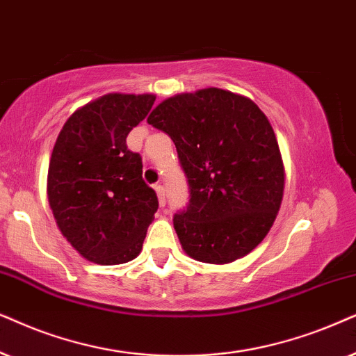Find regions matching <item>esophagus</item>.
I'll return each mask as SVG.
<instances>
[{
    "instance_id": "esophagus-1",
    "label": "esophagus",
    "mask_w": 356,
    "mask_h": 356,
    "mask_svg": "<svg viewBox=\"0 0 356 356\" xmlns=\"http://www.w3.org/2000/svg\"><path fill=\"white\" fill-rule=\"evenodd\" d=\"M154 191H156V193H158L159 205L164 207L165 205V188L163 186H154Z\"/></svg>"
}]
</instances>
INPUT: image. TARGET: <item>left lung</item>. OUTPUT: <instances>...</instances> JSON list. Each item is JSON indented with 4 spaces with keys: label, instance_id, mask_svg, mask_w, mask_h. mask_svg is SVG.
<instances>
[{
    "label": "left lung",
    "instance_id": "8db88e82",
    "mask_svg": "<svg viewBox=\"0 0 356 356\" xmlns=\"http://www.w3.org/2000/svg\"><path fill=\"white\" fill-rule=\"evenodd\" d=\"M148 123L170 136L191 200L174 215L188 257L229 264L257 248L280 210L285 168L265 113L231 91L207 88L165 99Z\"/></svg>",
    "mask_w": 356,
    "mask_h": 356
}]
</instances>
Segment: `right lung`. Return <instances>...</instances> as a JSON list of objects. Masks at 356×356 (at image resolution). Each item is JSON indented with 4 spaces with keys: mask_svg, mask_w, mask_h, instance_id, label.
I'll list each match as a JSON object with an SVG mask.
<instances>
[{
    "mask_svg": "<svg viewBox=\"0 0 356 356\" xmlns=\"http://www.w3.org/2000/svg\"><path fill=\"white\" fill-rule=\"evenodd\" d=\"M153 94H106L73 112L51 151L47 193L61 234L89 262L117 265L141 252L158 210L127 136Z\"/></svg>",
    "mask_w": 356,
    "mask_h": 356,
    "instance_id": "1",
    "label": "right lung"
}]
</instances>
